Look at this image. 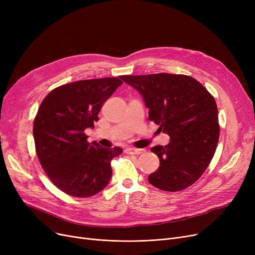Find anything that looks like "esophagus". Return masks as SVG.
Segmentation results:
<instances>
[{"label":"esophagus","mask_w":255,"mask_h":255,"mask_svg":"<svg viewBox=\"0 0 255 255\" xmlns=\"http://www.w3.org/2000/svg\"><path fill=\"white\" fill-rule=\"evenodd\" d=\"M125 151L127 154H134V155H139L145 152L144 149H136V148H133V146H129V148H127Z\"/></svg>","instance_id":"1"}]
</instances>
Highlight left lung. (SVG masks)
Wrapping results in <instances>:
<instances>
[{
	"instance_id": "obj_1",
	"label": "left lung",
	"mask_w": 255,
	"mask_h": 255,
	"mask_svg": "<svg viewBox=\"0 0 255 255\" xmlns=\"http://www.w3.org/2000/svg\"><path fill=\"white\" fill-rule=\"evenodd\" d=\"M121 78L141 94L149 119L170 136L168 144L151 148L160 165L149 182L164 191L186 189L202 177L217 148L220 126L215 99L195 78L184 74Z\"/></svg>"
}]
</instances>
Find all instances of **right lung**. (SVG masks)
Returning a JSON list of instances; mask_svg holds the SVG:
<instances>
[{"mask_svg": "<svg viewBox=\"0 0 255 255\" xmlns=\"http://www.w3.org/2000/svg\"><path fill=\"white\" fill-rule=\"evenodd\" d=\"M123 82L118 77L85 79L62 85L47 94L34 120L39 162L60 190L74 197L100 192L113 175L112 160L122 149L90 143L85 130Z\"/></svg>", "mask_w": 255, "mask_h": 255, "instance_id": "right-lung-1", "label": "right lung"}]
</instances>
